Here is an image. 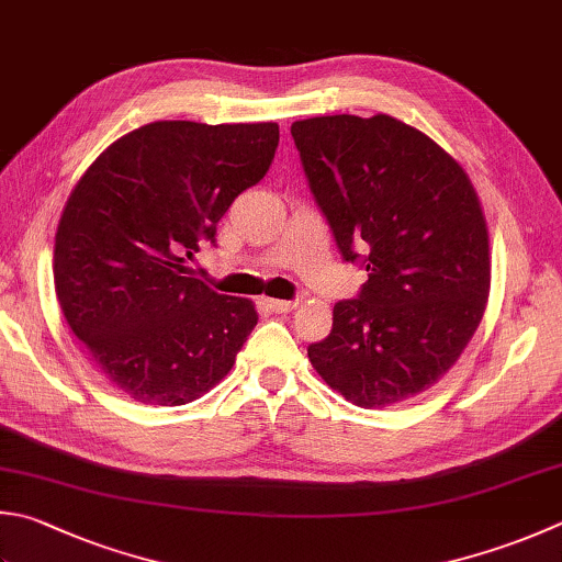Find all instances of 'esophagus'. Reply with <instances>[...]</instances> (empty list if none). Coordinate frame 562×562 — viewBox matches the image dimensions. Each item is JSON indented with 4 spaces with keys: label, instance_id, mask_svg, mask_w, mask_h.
Instances as JSON below:
<instances>
[{
    "label": "esophagus",
    "instance_id": "34e87169",
    "mask_svg": "<svg viewBox=\"0 0 562 562\" xmlns=\"http://www.w3.org/2000/svg\"><path fill=\"white\" fill-rule=\"evenodd\" d=\"M267 308H271L273 313H291V311L295 308V301H279V299H273V301H267Z\"/></svg>",
    "mask_w": 562,
    "mask_h": 562
}]
</instances>
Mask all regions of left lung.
<instances>
[{"instance_id":"1","label":"left lung","mask_w":562,"mask_h":562,"mask_svg":"<svg viewBox=\"0 0 562 562\" xmlns=\"http://www.w3.org/2000/svg\"><path fill=\"white\" fill-rule=\"evenodd\" d=\"M291 136L342 259L367 271L308 347L327 386L362 408L416 396L458 362L490 295V235L462 166L376 114L313 116Z\"/></svg>"}]
</instances>
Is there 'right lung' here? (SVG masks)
I'll use <instances>...</instances> for the list:
<instances>
[{
    "instance_id": "right-lung-1",
    "label": "right lung",
    "mask_w": 562,
    "mask_h": 562,
    "mask_svg": "<svg viewBox=\"0 0 562 562\" xmlns=\"http://www.w3.org/2000/svg\"><path fill=\"white\" fill-rule=\"evenodd\" d=\"M279 124L151 122L104 149L60 215L53 279L70 330L124 394L183 406L220 384L259 315L186 267L267 176Z\"/></svg>"
}]
</instances>
